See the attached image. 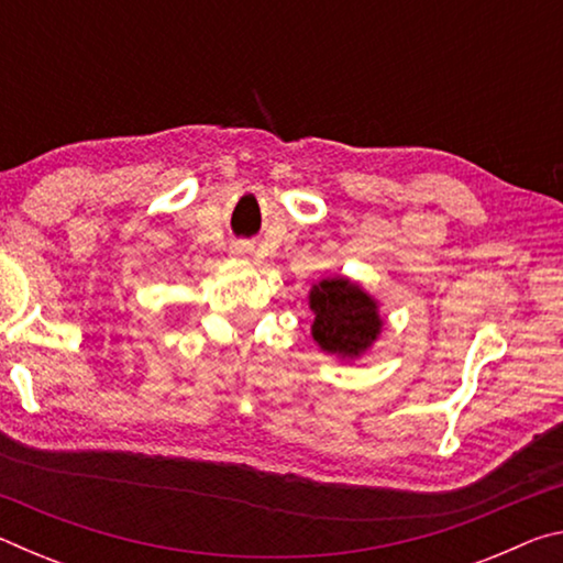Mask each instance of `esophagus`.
Masks as SVG:
<instances>
[{"label":"esophagus","mask_w":563,"mask_h":563,"mask_svg":"<svg viewBox=\"0 0 563 563\" xmlns=\"http://www.w3.org/2000/svg\"><path fill=\"white\" fill-rule=\"evenodd\" d=\"M231 253L235 255V258H247V255L253 253V247L247 245V243H235V245L231 247Z\"/></svg>","instance_id":"obj_1"}]
</instances>
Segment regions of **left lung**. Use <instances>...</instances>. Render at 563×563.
<instances>
[{
    "instance_id": "obj_1",
    "label": "left lung",
    "mask_w": 563,
    "mask_h": 563,
    "mask_svg": "<svg viewBox=\"0 0 563 563\" xmlns=\"http://www.w3.org/2000/svg\"><path fill=\"white\" fill-rule=\"evenodd\" d=\"M312 310L310 335L325 355L340 362H357L373 352L383 335L385 318L379 316V300L360 283L345 275H328L308 292Z\"/></svg>"
}]
</instances>
